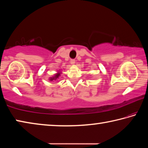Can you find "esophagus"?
<instances>
[{
	"mask_svg": "<svg viewBox=\"0 0 148 148\" xmlns=\"http://www.w3.org/2000/svg\"><path fill=\"white\" fill-rule=\"evenodd\" d=\"M71 63L72 64H75V60H74V59H71Z\"/></svg>",
	"mask_w": 148,
	"mask_h": 148,
	"instance_id": "1",
	"label": "esophagus"
}]
</instances>
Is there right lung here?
Instances as JSON below:
<instances>
[{"instance_id":"add662e5","label":"right lung","mask_w":148,"mask_h":148,"mask_svg":"<svg viewBox=\"0 0 148 148\" xmlns=\"http://www.w3.org/2000/svg\"><path fill=\"white\" fill-rule=\"evenodd\" d=\"M60 74H61V73H60V72H59V73H57L56 74H55V76L53 77H50L49 80H50V81H53V80H56L57 78H58L59 76H60Z\"/></svg>"}]
</instances>
